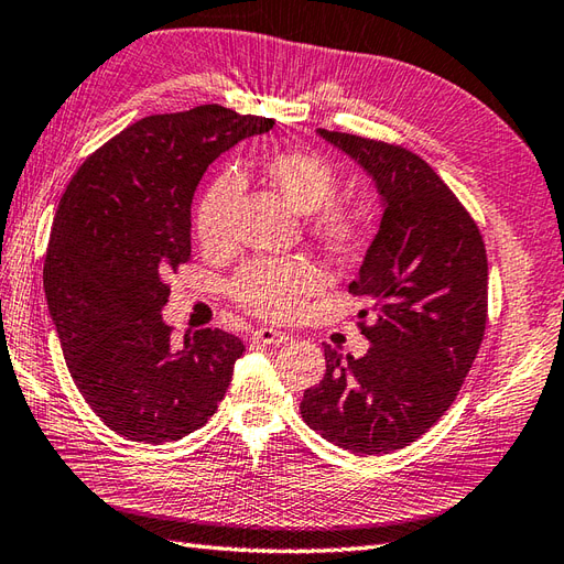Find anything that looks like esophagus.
<instances>
[{
	"mask_svg": "<svg viewBox=\"0 0 564 564\" xmlns=\"http://www.w3.org/2000/svg\"><path fill=\"white\" fill-rule=\"evenodd\" d=\"M252 338L257 343H264V345H281L288 340V336L283 334V330H276V328H257Z\"/></svg>",
	"mask_w": 564,
	"mask_h": 564,
	"instance_id": "1",
	"label": "esophagus"
}]
</instances>
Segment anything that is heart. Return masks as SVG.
Segmentation results:
<instances>
[{"instance_id":"obj_1","label":"heart","mask_w":564,"mask_h":564,"mask_svg":"<svg viewBox=\"0 0 564 564\" xmlns=\"http://www.w3.org/2000/svg\"><path fill=\"white\" fill-rule=\"evenodd\" d=\"M267 183L288 207L307 216L312 238L334 257H352L369 238V212L362 207L330 205L338 176L324 159L307 152H276L262 166ZM238 178L226 173L202 197L195 228L207 250L221 248L228 238L230 212L236 205ZM319 288V276L297 259H254L234 281V297L245 310L267 319H291Z\"/></svg>"}]
</instances>
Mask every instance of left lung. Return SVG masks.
<instances>
[{
    "label": "left lung",
    "mask_w": 564,
    "mask_h": 564,
    "mask_svg": "<svg viewBox=\"0 0 564 564\" xmlns=\"http://www.w3.org/2000/svg\"><path fill=\"white\" fill-rule=\"evenodd\" d=\"M316 135L371 178L381 221L350 283V293L367 302L357 319L369 350L343 357L324 345L326 373L305 391L300 414L343 451H400L453 405L479 352L486 248L471 216L422 156L324 128Z\"/></svg>",
    "instance_id": "left-lung-1"
}]
</instances>
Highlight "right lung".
I'll return each instance as SVG.
<instances>
[{"mask_svg": "<svg viewBox=\"0 0 564 564\" xmlns=\"http://www.w3.org/2000/svg\"><path fill=\"white\" fill-rule=\"evenodd\" d=\"M273 121L221 105L159 113L70 178L45 257V295L70 379L111 431L171 443L205 426L245 345L219 328L171 338L164 283L191 257V205L216 156Z\"/></svg>", "mask_w": 564, "mask_h": 564, "instance_id": "add662e5", "label": "right lung"}]
</instances>
